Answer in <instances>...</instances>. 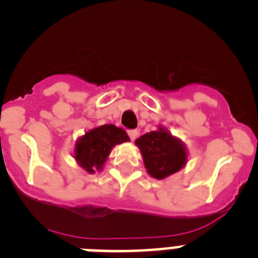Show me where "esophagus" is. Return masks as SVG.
Segmentation results:
<instances>
[{
  "label": "esophagus",
  "instance_id": "34e87169",
  "mask_svg": "<svg viewBox=\"0 0 258 258\" xmlns=\"http://www.w3.org/2000/svg\"><path fill=\"white\" fill-rule=\"evenodd\" d=\"M138 134H140V132L137 131V129H134V131H129L127 132V136H129V138H131L132 141H134L138 137Z\"/></svg>",
  "mask_w": 258,
  "mask_h": 258
}]
</instances>
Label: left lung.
Returning <instances> with one entry per match:
<instances>
[{
  "label": "left lung",
  "mask_w": 258,
  "mask_h": 258,
  "mask_svg": "<svg viewBox=\"0 0 258 258\" xmlns=\"http://www.w3.org/2000/svg\"><path fill=\"white\" fill-rule=\"evenodd\" d=\"M136 145L142 152L146 169L156 179H164L178 172L187 161L183 143L164 127L143 134L136 140Z\"/></svg>",
  "instance_id": "left-lung-1"
}]
</instances>
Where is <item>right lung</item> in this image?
<instances>
[{"instance_id": "1", "label": "right lung", "mask_w": 258, "mask_h": 258, "mask_svg": "<svg viewBox=\"0 0 258 258\" xmlns=\"http://www.w3.org/2000/svg\"><path fill=\"white\" fill-rule=\"evenodd\" d=\"M127 141L129 137L121 127L112 124L94 127L77 141L75 159L86 172L94 173L103 168L113 146Z\"/></svg>"}]
</instances>
